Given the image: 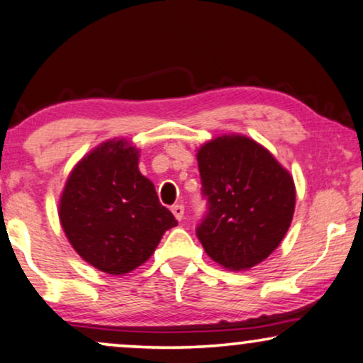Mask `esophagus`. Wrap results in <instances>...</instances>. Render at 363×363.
Instances as JSON below:
<instances>
[{
  "label": "esophagus",
  "instance_id": "1",
  "mask_svg": "<svg viewBox=\"0 0 363 363\" xmlns=\"http://www.w3.org/2000/svg\"><path fill=\"white\" fill-rule=\"evenodd\" d=\"M172 212H173V216H174V218H177V220H182L183 216H185V207H183L182 203H177V205H173V207H172Z\"/></svg>",
  "mask_w": 363,
  "mask_h": 363
}]
</instances>
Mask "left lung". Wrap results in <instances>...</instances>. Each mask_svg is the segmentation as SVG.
Masks as SVG:
<instances>
[{
    "instance_id": "left-lung-1",
    "label": "left lung",
    "mask_w": 363,
    "mask_h": 363,
    "mask_svg": "<svg viewBox=\"0 0 363 363\" xmlns=\"http://www.w3.org/2000/svg\"><path fill=\"white\" fill-rule=\"evenodd\" d=\"M207 216L196 237L208 257L230 271L262 262L293 220V177L266 147L242 134H223L196 153Z\"/></svg>"
}]
</instances>
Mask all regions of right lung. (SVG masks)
I'll use <instances>...</instances> for the list:
<instances>
[{"mask_svg": "<svg viewBox=\"0 0 363 363\" xmlns=\"http://www.w3.org/2000/svg\"><path fill=\"white\" fill-rule=\"evenodd\" d=\"M138 161L140 150L126 140L102 143L75 164L58 203L62 229L79 256L113 276L146 262L178 223Z\"/></svg>", "mask_w": 363, "mask_h": 363, "instance_id": "right-lung-1", "label": "right lung"}]
</instances>
